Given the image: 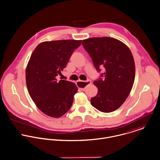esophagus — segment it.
<instances>
[{
    "label": "esophagus",
    "mask_w": 160,
    "mask_h": 160,
    "mask_svg": "<svg viewBox=\"0 0 160 160\" xmlns=\"http://www.w3.org/2000/svg\"><path fill=\"white\" fill-rule=\"evenodd\" d=\"M92 83V82L91 80H88L87 81H82V80H78V82H77V85L78 87H80V90H82V91H84L85 88L90 85Z\"/></svg>",
    "instance_id": "1"
}]
</instances>
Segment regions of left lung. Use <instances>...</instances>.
<instances>
[{"mask_svg": "<svg viewBox=\"0 0 160 160\" xmlns=\"http://www.w3.org/2000/svg\"><path fill=\"white\" fill-rule=\"evenodd\" d=\"M82 45L92 59L97 71L104 67V78L95 81L96 96L91 98L92 105L103 112L120 108L132 88L135 66L132 52L122 41L109 37L83 39Z\"/></svg>", "mask_w": 160, "mask_h": 160, "instance_id": "1", "label": "left lung"}]
</instances>
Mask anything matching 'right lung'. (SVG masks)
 <instances>
[{"label":"right lung","mask_w":160,"mask_h":160,"mask_svg":"<svg viewBox=\"0 0 160 160\" xmlns=\"http://www.w3.org/2000/svg\"><path fill=\"white\" fill-rule=\"evenodd\" d=\"M82 40L44 41L33 51L26 68L28 93L37 108L46 115L60 118L70 108L78 88L71 82L57 80L73 51Z\"/></svg>","instance_id":"right-lung-1"}]
</instances>
